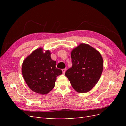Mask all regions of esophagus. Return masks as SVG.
<instances>
[{
    "instance_id": "34e87169",
    "label": "esophagus",
    "mask_w": 126,
    "mask_h": 126,
    "mask_svg": "<svg viewBox=\"0 0 126 126\" xmlns=\"http://www.w3.org/2000/svg\"><path fill=\"white\" fill-rule=\"evenodd\" d=\"M62 71H63V74H65V72H66V69H62Z\"/></svg>"
}]
</instances>
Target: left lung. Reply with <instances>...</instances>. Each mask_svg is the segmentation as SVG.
<instances>
[{"label":"left lung","mask_w":126,"mask_h":126,"mask_svg":"<svg viewBox=\"0 0 126 126\" xmlns=\"http://www.w3.org/2000/svg\"><path fill=\"white\" fill-rule=\"evenodd\" d=\"M71 57L72 66L65 75L77 92H88L102 74L103 58L100 53L89 45L81 43L72 49Z\"/></svg>","instance_id":"8db88e82"}]
</instances>
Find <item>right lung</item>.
Returning a JSON list of instances; mask_svg holds the SVG:
<instances>
[{
  "instance_id": "obj_1",
  "label": "right lung",
  "mask_w": 126,
  "mask_h": 126,
  "mask_svg": "<svg viewBox=\"0 0 126 126\" xmlns=\"http://www.w3.org/2000/svg\"><path fill=\"white\" fill-rule=\"evenodd\" d=\"M37 48L24 59L22 74L27 85L34 92L46 94L54 88L57 76L62 70L56 68V62L51 58L49 50Z\"/></svg>"
}]
</instances>
